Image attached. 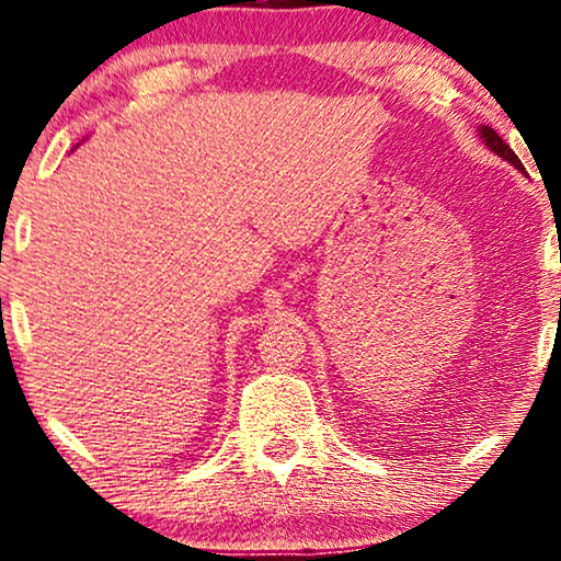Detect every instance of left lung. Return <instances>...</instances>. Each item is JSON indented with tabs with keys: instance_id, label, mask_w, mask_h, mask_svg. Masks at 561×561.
Masks as SVG:
<instances>
[{
	"instance_id": "obj_1",
	"label": "left lung",
	"mask_w": 561,
	"mask_h": 561,
	"mask_svg": "<svg viewBox=\"0 0 561 561\" xmlns=\"http://www.w3.org/2000/svg\"><path fill=\"white\" fill-rule=\"evenodd\" d=\"M477 133H480L482 144H484V146H488L492 153H495V156H500V159H503V161H507V163H513V167H515V169H518V171H524V163H520V161H518V156H515V153H513V148H511V146H507V144H505V140H503V138H500L495 130H492V128H488V125H480V128H477Z\"/></svg>"
}]
</instances>
